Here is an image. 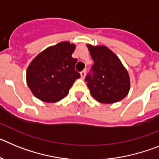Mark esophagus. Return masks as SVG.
<instances>
[{
	"instance_id": "1",
	"label": "esophagus",
	"mask_w": 159,
	"mask_h": 159,
	"mask_svg": "<svg viewBox=\"0 0 159 159\" xmlns=\"http://www.w3.org/2000/svg\"><path fill=\"white\" fill-rule=\"evenodd\" d=\"M80 75H81V79H84L85 75H86V70H84L80 72Z\"/></svg>"
}]
</instances>
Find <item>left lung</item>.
<instances>
[{"mask_svg": "<svg viewBox=\"0 0 159 159\" xmlns=\"http://www.w3.org/2000/svg\"><path fill=\"white\" fill-rule=\"evenodd\" d=\"M87 47L94 61L93 74L85 79L92 97L107 104L124 99L130 91V76L119 57L106 46Z\"/></svg>", "mask_w": 159, "mask_h": 159, "instance_id": "left-lung-1", "label": "left lung"}]
</instances>
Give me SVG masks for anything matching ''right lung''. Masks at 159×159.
<instances>
[{
	"mask_svg": "<svg viewBox=\"0 0 159 159\" xmlns=\"http://www.w3.org/2000/svg\"><path fill=\"white\" fill-rule=\"evenodd\" d=\"M74 43L63 41L44 49L28 67L26 81L32 94L43 102H56L69 92L80 74L75 70L76 59L71 55Z\"/></svg>",
	"mask_w": 159,
	"mask_h": 159,
	"instance_id": "obj_1",
	"label": "right lung"
}]
</instances>
